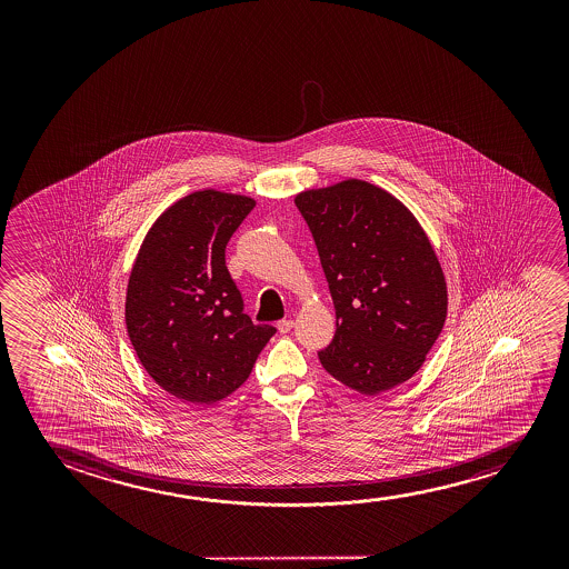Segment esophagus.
Wrapping results in <instances>:
<instances>
[{"mask_svg":"<svg viewBox=\"0 0 569 569\" xmlns=\"http://www.w3.org/2000/svg\"><path fill=\"white\" fill-rule=\"evenodd\" d=\"M291 328H293V320L283 319L278 322V330H280V335H288Z\"/></svg>","mask_w":569,"mask_h":569,"instance_id":"1","label":"esophagus"}]
</instances>
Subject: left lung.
<instances>
[{
    "label": "left lung",
    "instance_id": "left-lung-1",
    "mask_svg": "<svg viewBox=\"0 0 569 569\" xmlns=\"http://www.w3.org/2000/svg\"><path fill=\"white\" fill-rule=\"evenodd\" d=\"M335 301L336 332L319 359L336 381L379 395L408 381L447 319V283L418 219L366 180L296 196Z\"/></svg>",
    "mask_w": 569,
    "mask_h": 569
}]
</instances>
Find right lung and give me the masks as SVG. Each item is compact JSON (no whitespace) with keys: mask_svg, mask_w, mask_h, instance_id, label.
<instances>
[{"mask_svg":"<svg viewBox=\"0 0 569 569\" xmlns=\"http://www.w3.org/2000/svg\"><path fill=\"white\" fill-rule=\"evenodd\" d=\"M249 196L198 190L157 218L128 280L126 328L149 377L172 397L213 405L249 379L276 335L242 312L226 247Z\"/></svg>","mask_w":569,"mask_h":569,"instance_id":"obj_1","label":"right lung"}]
</instances>
